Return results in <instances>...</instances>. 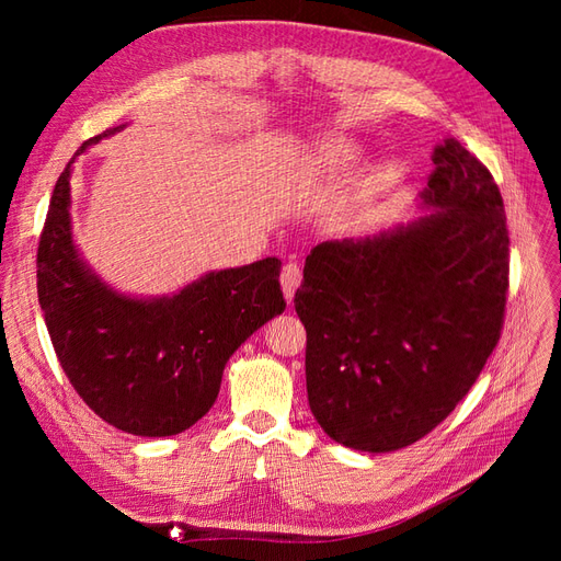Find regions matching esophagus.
<instances>
[{
	"mask_svg": "<svg viewBox=\"0 0 561 561\" xmlns=\"http://www.w3.org/2000/svg\"><path fill=\"white\" fill-rule=\"evenodd\" d=\"M299 283H301V268L295 262L285 264L280 271V285H283V295H285L287 304H293Z\"/></svg>",
	"mask_w": 561,
	"mask_h": 561,
	"instance_id": "1",
	"label": "esophagus"
}]
</instances>
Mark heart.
Listing matches in <instances>:
<instances>
[{"label": "heart", "mask_w": 561, "mask_h": 561, "mask_svg": "<svg viewBox=\"0 0 561 561\" xmlns=\"http://www.w3.org/2000/svg\"><path fill=\"white\" fill-rule=\"evenodd\" d=\"M355 151L346 140H330L316 149L311 157V171L316 178H339L348 171Z\"/></svg>", "instance_id": "heart-1"}]
</instances>
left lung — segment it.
Here are the masks:
<instances>
[{"label":"left lung","instance_id":"1","mask_svg":"<svg viewBox=\"0 0 561 561\" xmlns=\"http://www.w3.org/2000/svg\"><path fill=\"white\" fill-rule=\"evenodd\" d=\"M433 163L421 192L433 213L316 245L295 293L311 412L351 449L396 451L428 435L501 339L511 239L499 184L454 138Z\"/></svg>","mask_w":561,"mask_h":561}]
</instances>
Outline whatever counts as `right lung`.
<instances>
[{"label": "right lung", "mask_w": 561, "mask_h": 561, "mask_svg": "<svg viewBox=\"0 0 561 561\" xmlns=\"http://www.w3.org/2000/svg\"><path fill=\"white\" fill-rule=\"evenodd\" d=\"M118 128L83 142L75 159ZM75 159L50 194L37 250L50 344L79 398L110 426L142 437L178 435L208 414L233 351L283 313L280 262L210 271L173 297L118 295L81 262L72 241Z\"/></svg>", "instance_id": "obj_1"}]
</instances>
